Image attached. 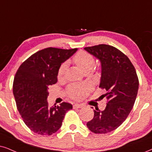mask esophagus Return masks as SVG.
Returning a JSON list of instances; mask_svg holds the SVG:
<instances>
[{"label":"esophagus","mask_w":152,"mask_h":152,"mask_svg":"<svg viewBox=\"0 0 152 152\" xmlns=\"http://www.w3.org/2000/svg\"><path fill=\"white\" fill-rule=\"evenodd\" d=\"M73 107H74V109H80L82 108V107H83V105L81 104H75Z\"/></svg>","instance_id":"obj_1"}]
</instances>
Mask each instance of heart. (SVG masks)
I'll list each match as a JSON object with an SVG mask.
<instances>
[{
	"instance_id": "heart-1",
	"label": "heart",
	"mask_w": 152,
	"mask_h": 152,
	"mask_svg": "<svg viewBox=\"0 0 152 152\" xmlns=\"http://www.w3.org/2000/svg\"><path fill=\"white\" fill-rule=\"evenodd\" d=\"M75 64L79 67L83 72H90L95 66V59L93 55L85 51H80L76 54L73 59ZM67 68V64L64 63L61 65L57 72L58 79H62L64 76L65 72ZM91 89V86L88 84H72L67 88V93L71 97L75 99H80L85 97L89 90Z\"/></svg>"
}]
</instances>
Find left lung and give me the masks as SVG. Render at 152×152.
<instances>
[{
	"label": "left lung",
	"instance_id": "8db88e82",
	"mask_svg": "<svg viewBox=\"0 0 152 152\" xmlns=\"http://www.w3.org/2000/svg\"><path fill=\"white\" fill-rule=\"evenodd\" d=\"M84 49L101 63L99 88L107 91L102 96L107 101L104 110H94L87 126L94 133H108L124 123L133 107L139 88L137 73L128 57L113 46L101 44Z\"/></svg>",
	"mask_w": 152,
	"mask_h": 152
}]
</instances>
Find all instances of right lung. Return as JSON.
Masks as SVG:
<instances>
[{
	"mask_svg": "<svg viewBox=\"0 0 152 152\" xmlns=\"http://www.w3.org/2000/svg\"><path fill=\"white\" fill-rule=\"evenodd\" d=\"M76 51L77 48H48L34 53L19 67L13 82V94L23 121L35 133L51 135L56 132L66 111L72 109V105L67 102L49 107L47 98L49 86L57 82L61 64Z\"/></svg>",
	"mask_w": 152,
	"mask_h": 152,
	"instance_id": "1",
	"label": "right lung"
}]
</instances>
